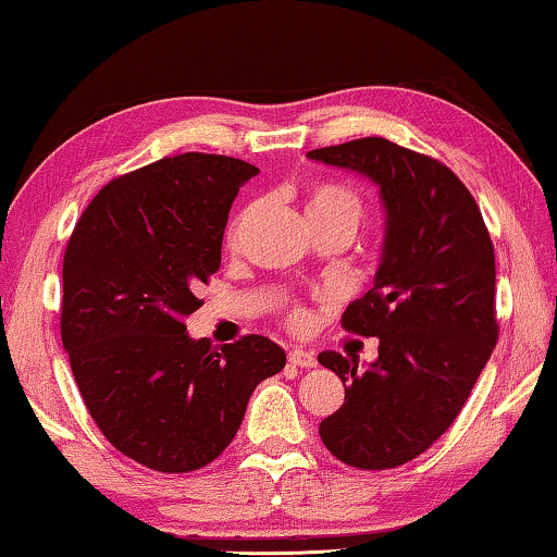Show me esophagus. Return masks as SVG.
Masks as SVG:
<instances>
[{"instance_id": "obj_1", "label": "esophagus", "mask_w": 557, "mask_h": 557, "mask_svg": "<svg viewBox=\"0 0 557 557\" xmlns=\"http://www.w3.org/2000/svg\"><path fill=\"white\" fill-rule=\"evenodd\" d=\"M288 363L299 366V368H314L317 366V356H314L312 350L294 348V350H288Z\"/></svg>"}]
</instances>
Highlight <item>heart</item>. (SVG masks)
Masks as SVG:
<instances>
[{
  "instance_id": "b5f03b06",
  "label": "heart",
  "mask_w": 557,
  "mask_h": 557,
  "mask_svg": "<svg viewBox=\"0 0 557 557\" xmlns=\"http://www.w3.org/2000/svg\"><path fill=\"white\" fill-rule=\"evenodd\" d=\"M360 209L363 207H360L358 194L348 189L345 184L320 182V184H314L307 194L309 220H322V216H350V220L358 225ZM248 216H250V209H245V212L233 222L230 237H237V233H240V227L245 225V220H248ZM288 320H292L294 324H299L301 320H305V312H301V309H292V312H288Z\"/></svg>"
}]
</instances>
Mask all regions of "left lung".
<instances>
[{
	"label": "left lung",
	"instance_id": "obj_1",
	"mask_svg": "<svg viewBox=\"0 0 557 557\" xmlns=\"http://www.w3.org/2000/svg\"><path fill=\"white\" fill-rule=\"evenodd\" d=\"M307 158L371 178L386 212L373 288L343 314L345 330L379 337V358L368 368L335 350L317 358L345 386L343 407L320 424L324 447L352 468L386 471L450 428L491 358L494 245L471 191L435 158L386 137Z\"/></svg>",
	"mask_w": 557,
	"mask_h": 557
}]
</instances>
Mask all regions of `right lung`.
Instances as JSON below:
<instances>
[{"mask_svg": "<svg viewBox=\"0 0 557 557\" xmlns=\"http://www.w3.org/2000/svg\"><path fill=\"white\" fill-rule=\"evenodd\" d=\"M256 165L182 153L112 178L63 256L61 341L91 420L140 466L189 473L220 455L250 394L286 366L263 335L212 348L184 320L220 271L222 235Z\"/></svg>", "mask_w": 557, "mask_h": 557, "instance_id": "obj_1", "label": "right lung"}]
</instances>
